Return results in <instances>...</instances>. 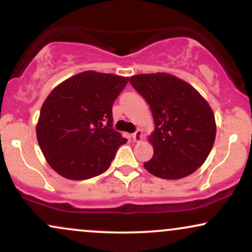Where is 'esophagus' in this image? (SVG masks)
I'll use <instances>...</instances> for the list:
<instances>
[{"instance_id":"esophagus-1","label":"esophagus","mask_w":252,"mask_h":252,"mask_svg":"<svg viewBox=\"0 0 252 252\" xmlns=\"http://www.w3.org/2000/svg\"><path fill=\"white\" fill-rule=\"evenodd\" d=\"M131 136H132V140H134V142H140L141 138H142V130L137 129Z\"/></svg>"}]
</instances>
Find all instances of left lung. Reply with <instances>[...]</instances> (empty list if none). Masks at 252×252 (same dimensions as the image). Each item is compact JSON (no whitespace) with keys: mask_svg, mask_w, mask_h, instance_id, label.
Instances as JSON below:
<instances>
[{"mask_svg":"<svg viewBox=\"0 0 252 252\" xmlns=\"http://www.w3.org/2000/svg\"><path fill=\"white\" fill-rule=\"evenodd\" d=\"M130 84L149 104L155 123L149 136L154 155L144 168L167 180L192 174L215 143L217 126L209 103L192 85L172 74H137Z\"/></svg>","mask_w":252,"mask_h":252,"instance_id":"left-lung-1","label":"left lung"}]
</instances>
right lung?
<instances>
[{
	"label": "right lung",
	"mask_w": 252,
	"mask_h": 252,
	"mask_svg": "<svg viewBox=\"0 0 252 252\" xmlns=\"http://www.w3.org/2000/svg\"><path fill=\"white\" fill-rule=\"evenodd\" d=\"M129 78L85 71L57 86L42 104L36 137L47 162L70 180L109 168L126 142L112 128V104Z\"/></svg>",
	"instance_id": "1"
}]
</instances>
